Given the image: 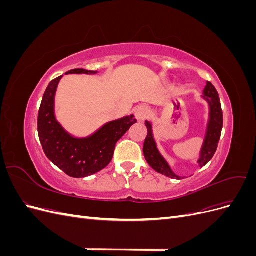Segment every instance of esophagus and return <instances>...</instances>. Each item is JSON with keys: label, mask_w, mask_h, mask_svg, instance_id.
Returning <instances> with one entry per match:
<instances>
[{"label": "esophagus", "mask_w": 256, "mask_h": 256, "mask_svg": "<svg viewBox=\"0 0 256 256\" xmlns=\"http://www.w3.org/2000/svg\"><path fill=\"white\" fill-rule=\"evenodd\" d=\"M150 114V110L146 106H138L136 111V116L138 120H145Z\"/></svg>", "instance_id": "esophagus-1"}]
</instances>
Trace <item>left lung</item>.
<instances>
[{"instance_id":"obj_1","label":"left lung","mask_w":256,"mask_h":256,"mask_svg":"<svg viewBox=\"0 0 256 256\" xmlns=\"http://www.w3.org/2000/svg\"><path fill=\"white\" fill-rule=\"evenodd\" d=\"M203 97L207 100L209 104V108H210V120H209L206 138L203 145L202 152H200V158L198 160V164L200 168L206 166L214 157L216 148H218V144L221 138V131L223 127V113L221 109L219 94L210 82H207ZM145 126L147 128V136L144 141L143 152L147 164H148L154 171L160 174H164L170 178L182 180V177L177 176L172 172V170L170 168L166 161L160 154L157 148L156 142H154L152 136V124L150 122H145Z\"/></svg>"}]
</instances>
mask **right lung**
<instances>
[{"mask_svg":"<svg viewBox=\"0 0 256 256\" xmlns=\"http://www.w3.org/2000/svg\"><path fill=\"white\" fill-rule=\"evenodd\" d=\"M68 74H92L95 72L72 69ZM62 78L52 80L46 90L38 111V136L46 156L68 176L82 178L102 171L110 164L115 145L136 122L134 115L108 122L95 134L76 138L60 127L54 116V95Z\"/></svg>","mask_w":256,"mask_h":256,"instance_id":"obj_1","label":"right lung"}]
</instances>
